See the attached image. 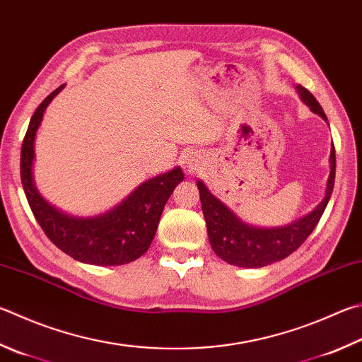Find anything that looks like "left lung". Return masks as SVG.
Returning <instances> with one entry per match:
<instances>
[{"label": "left lung", "mask_w": 362, "mask_h": 362, "mask_svg": "<svg viewBox=\"0 0 362 362\" xmlns=\"http://www.w3.org/2000/svg\"><path fill=\"white\" fill-rule=\"evenodd\" d=\"M296 90H298L300 100L312 109V112L327 122L323 107L320 106V103L315 100L310 91L302 85H296ZM334 180H336V150L332 146L331 173L323 201L310 214L280 228H258L247 225L220 199H216L199 180L198 188L202 214L206 218L212 250L223 261L238 267H264L286 258L304 244V240L318 225L321 215H323L327 202L331 199Z\"/></svg>", "instance_id": "1"}]
</instances>
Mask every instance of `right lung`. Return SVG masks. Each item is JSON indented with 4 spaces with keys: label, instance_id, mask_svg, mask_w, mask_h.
<instances>
[{
    "label": "right lung",
    "instance_id": "add662e5",
    "mask_svg": "<svg viewBox=\"0 0 362 362\" xmlns=\"http://www.w3.org/2000/svg\"><path fill=\"white\" fill-rule=\"evenodd\" d=\"M63 87L52 91L39 104L26 129L21 155L26 199L45 235L71 258L95 266L128 264L141 258L152 244L163 209L183 180V173L180 168H174L141 183L118 206L96 216H71L50 206L39 194L33 179L35 139L45 109Z\"/></svg>",
    "mask_w": 362,
    "mask_h": 362
}]
</instances>
